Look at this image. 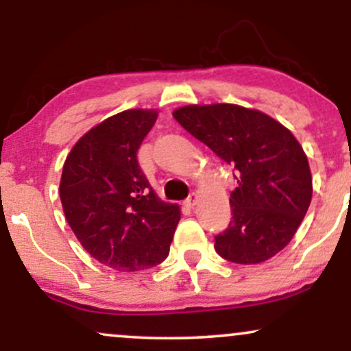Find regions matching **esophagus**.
<instances>
[{
	"label": "esophagus",
	"mask_w": 351,
	"mask_h": 351,
	"mask_svg": "<svg viewBox=\"0 0 351 351\" xmlns=\"http://www.w3.org/2000/svg\"><path fill=\"white\" fill-rule=\"evenodd\" d=\"M198 195H196V193H193V195H189V198L186 199V204L188 206H196V204H198Z\"/></svg>",
	"instance_id": "esophagus-1"
}]
</instances>
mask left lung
I'll list each match as a JSON object with an SVG mask.
<instances>
[{
    "label": "left lung",
    "mask_w": 351,
    "mask_h": 351,
    "mask_svg": "<svg viewBox=\"0 0 351 351\" xmlns=\"http://www.w3.org/2000/svg\"><path fill=\"white\" fill-rule=\"evenodd\" d=\"M173 117L237 170L232 221L216 236V252L236 264H261L280 252L312 201V173L299 140L264 112L236 104H191Z\"/></svg>",
    "instance_id": "1"
}]
</instances>
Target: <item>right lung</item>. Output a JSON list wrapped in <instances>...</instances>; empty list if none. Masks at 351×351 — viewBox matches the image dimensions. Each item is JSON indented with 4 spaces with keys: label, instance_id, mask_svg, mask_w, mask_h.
I'll list each match as a JSON object with an SVG mask.
<instances>
[{
    "label": "right lung",
    "instance_id": "add662e5",
    "mask_svg": "<svg viewBox=\"0 0 351 351\" xmlns=\"http://www.w3.org/2000/svg\"><path fill=\"white\" fill-rule=\"evenodd\" d=\"M153 108H130L92 127L64 162L59 195L82 247L107 267L135 272L163 263L180 206L165 203L136 162L156 122Z\"/></svg>",
    "mask_w": 351,
    "mask_h": 351
}]
</instances>
